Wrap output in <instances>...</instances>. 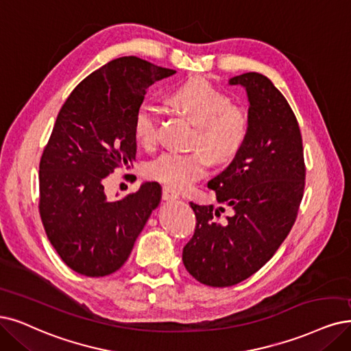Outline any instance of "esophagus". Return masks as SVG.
<instances>
[{
    "mask_svg": "<svg viewBox=\"0 0 351 351\" xmlns=\"http://www.w3.org/2000/svg\"><path fill=\"white\" fill-rule=\"evenodd\" d=\"M179 198V193H176L173 189L169 186H163V199L165 201H173Z\"/></svg>",
    "mask_w": 351,
    "mask_h": 351,
    "instance_id": "34e87169",
    "label": "esophagus"
}]
</instances>
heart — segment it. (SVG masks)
<instances>
[{"label": "heart", "mask_w": 351, "mask_h": 351, "mask_svg": "<svg viewBox=\"0 0 351 351\" xmlns=\"http://www.w3.org/2000/svg\"><path fill=\"white\" fill-rule=\"evenodd\" d=\"M175 106L197 123L188 152L169 150L146 166L147 178L184 192L199 180L210 166L230 162L241 150L250 130L249 112L230 104L223 90L208 81L191 80L172 90ZM134 136L145 147H153L159 140V110L143 102L134 114Z\"/></svg>", "instance_id": "obj_1"}]
</instances>
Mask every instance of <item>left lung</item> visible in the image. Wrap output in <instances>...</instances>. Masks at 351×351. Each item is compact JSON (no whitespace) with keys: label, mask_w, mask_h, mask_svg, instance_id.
Returning a JSON list of instances; mask_svg holds the SVG:
<instances>
[{"label":"left lung","mask_w":351,"mask_h":351,"mask_svg":"<svg viewBox=\"0 0 351 351\" xmlns=\"http://www.w3.org/2000/svg\"><path fill=\"white\" fill-rule=\"evenodd\" d=\"M230 85L245 89L250 130L241 150L208 186L223 206L189 202L197 217L182 261L208 287H232L266 265L295 223L305 186L302 137L296 117L269 77L247 72Z\"/></svg>","instance_id":"8db88e82"}]
</instances>
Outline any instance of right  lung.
<instances>
[{
    "label": "right lung",
    "mask_w": 351,
    "mask_h": 351,
    "mask_svg": "<svg viewBox=\"0 0 351 351\" xmlns=\"http://www.w3.org/2000/svg\"><path fill=\"white\" fill-rule=\"evenodd\" d=\"M175 72L136 56L114 59L86 76L58 114L38 166V210L49 241L76 274L119 270L160 204L158 182L108 199L104 180L136 160L134 114L146 89Z\"/></svg>",
    "instance_id": "right-lung-1"
}]
</instances>
